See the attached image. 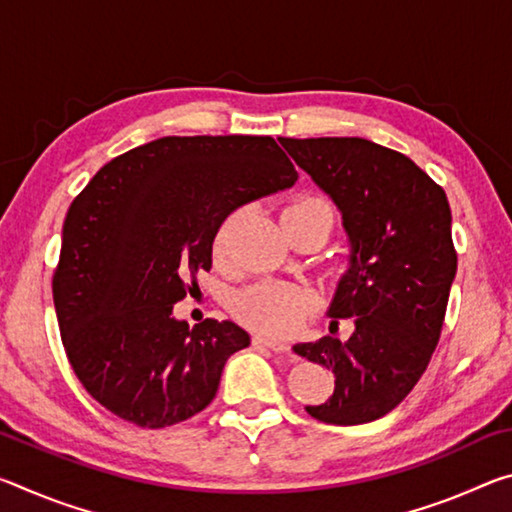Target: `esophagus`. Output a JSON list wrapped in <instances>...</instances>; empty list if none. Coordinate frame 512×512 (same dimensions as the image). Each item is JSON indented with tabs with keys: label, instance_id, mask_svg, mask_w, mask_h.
<instances>
[{
	"label": "esophagus",
	"instance_id": "34e87169",
	"mask_svg": "<svg viewBox=\"0 0 512 512\" xmlns=\"http://www.w3.org/2000/svg\"><path fill=\"white\" fill-rule=\"evenodd\" d=\"M253 345H257V348H268L273 350L277 354H284L289 352V343H282V341H273V339H264V336H253Z\"/></svg>",
	"mask_w": 512,
	"mask_h": 512
}]
</instances>
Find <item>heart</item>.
Returning a JSON list of instances; mask_svg holds the SVG:
<instances>
[{
    "label": "heart",
    "instance_id": "1",
    "mask_svg": "<svg viewBox=\"0 0 512 512\" xmlns=\"http://www.w3.org/2000/svg\"><path fill=\"white\" fill-rule=\"evenodd\" d=\"M239 221V210L225 216L212 241L214 257L223 262L230 255L232 228ZM316 223L329 237L334 225V212L320 196L300 194L284 207L282 225L284 228H298V225ZM232 314L241 325H246L257 334L282 339L307 323L311 314V298L307 291L284 282H257L253 287L239 291L232 300Z\"/></svg>",
    "mask_w": 512,
    "mask_h": 512
}]
</instances>
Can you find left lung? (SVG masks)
Here are the masks:
<instances>
[{
	"mask_svg": "<svg viewBox=\"0 0 512 512\" xmlns=\"http://www.w3.org/2000/svg\"><path fill=\"white\" fill-rule=\"evenodd\" d=\"M298 167L334 198L352 255L329 309L332 336L293 352L332 370L334 393L305 406L327 424H363L391 413L427 370L443 332L456 275L445 189L404 153L363 137H280ZM350 319L348 342L335 336Z\"/></svg>",
	"mask_w": 512,
	"mask_h": 512,
	"instance_id": "1",
	"label": "left lung"
}]
</instances>
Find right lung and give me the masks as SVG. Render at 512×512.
I'll list each match as a JSON object with an SVG mask.
<instances>
[{
    "label": "right lung",
    "mask_w": 512,
    "mask_h": 512,
    "mask_svg": "<svg viewBox=\"0 0 512 512\" xmlns=\"http://www.w3.org/2000/svg\"><path fill=\"white\" fill-rule=\"evenodd\" d=\"M296 180L268 135H169L94 173L67 210L51 291L69 366L103 409L162 429L214 400L250 336L214 318L189 329L173 305L212 268L225 216Z\"/></svg>",
    "instance_id": "right-lung-1"
}]
</instances>
